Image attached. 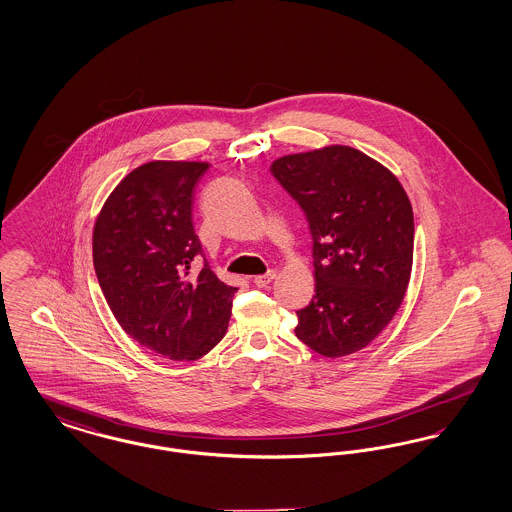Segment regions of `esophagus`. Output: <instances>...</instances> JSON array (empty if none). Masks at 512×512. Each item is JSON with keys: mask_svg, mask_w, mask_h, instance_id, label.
I'll list each match as a JSON object with an SVG mask.
<instances>
[{"mask_svg": "<svg viewBox=\"0 0 512 512\" xmlns=\"http://www.w3.org/2000/svg\"><path fill=\"white\" fill-rule=\"evenodd\" d=\"M274 276H276V272H274V270H268L267 274L255 276V278H253V284L259 286V288H267L268 284L274 280Z\"/></svg>", "mask_w": 512, "mask_h": 512, "instance_id": "1", "label": "esophagus"}]
</instances>
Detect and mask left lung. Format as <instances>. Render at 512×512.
<instances>
[{
	"label": "left lung",
	"instance_id": "left-lung-1",
	"mask_svg": "<svg viewBox=\"0 0 512 512\" xmlns=\"http://www.w3.org/2000/svg\"><path fill=\"white\" fill-rule=\"evenodd\" d=\"M313 236L315 295L295 336L324 357L361 351L395 317L413 268V207L397 176L363 151L326 146L270 165Z\"/></svg>",
	"mask_w": 512,
	"mask_h": 512
}]
</instances>
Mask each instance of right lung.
<instances>
[{"label": "right lung", "mask_w": 512, "mask_h": 512, "mask_svg": "<svg viewBox=\"0 0 512 512\" xmlns=\"http://www.w3.org/2000/svg\"><path fill=\"white\" fill-rule=\"evenodd\" d=\"M203 161H149L128 172L94 224V268L122 330L172 361H195L219 343L238 288L205 263L192 224Z\"/></svg>", "instance_id": "right-lung-1"}]
</instances>
